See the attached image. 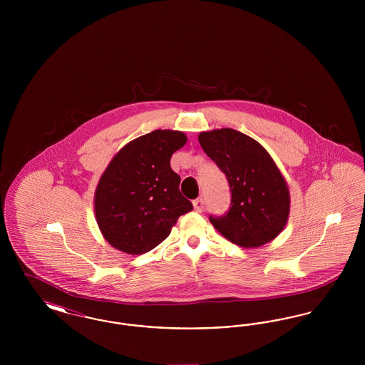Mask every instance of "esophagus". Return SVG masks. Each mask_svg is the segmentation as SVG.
Segmentation results:
<instances>
[{
	"label": "esophagus",
	"mask_w": 365,
	"mask_h": 365,
	"mask_svg": "<svg viewBox=\"0 0 365 365\" xmlns=\"http://www.w3.org/2000/svg\"><path fill=\"white\" fill-rule=\"evenodd\" d=\"M192 207H194L195 212H202V209H204V200L202 198L194 200L192 201Z\"/></svg>",
	"instance_id": "esophagus-1"
}]
</instances>
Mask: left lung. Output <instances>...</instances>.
Here are the masks:
<instances>
[{
	"mask_svg": "<svg viewBox=\"0 0 365 365\" xmlns=\"http://www.w3.org/2000/svg\"><path fill=\"white\" fill-rule=\"evenodd\" d=\"M198 140L226 175L231 191L228 212L210 215V223L242 247L275 240L287 223L290 192L272 157L257 140L232 128L201 133Z\"/></svg>",
	"mask_w": 365,
	"mask_h": 365,
	"instance_id": "left-lung-1",
	"label": "left lung"
}]
</instances>
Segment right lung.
Masks as SVG:
<instances>
[{
  "mask_svg": "<svg viewBox=\"0 0 365 365\" xmlns=\"http://www.w3.org/2000/svg\"><path fill=\"white\" fill-rule=\"evenodd\" d=\"M187 142L182 131L156 130L131 140L101 176L94 210L105 240L128 255L155 249L192 204L179 190L171 157Z\"/></svg>",
  "mask_w": 365,
  "mask_h": 365,
  "instance_id": "right-lung-1",
  "label": "right lung"
}]
</instances>
